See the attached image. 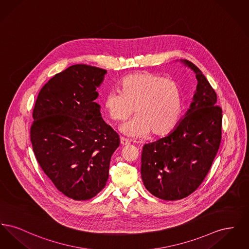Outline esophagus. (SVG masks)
Wrapping results in <instances>:
<instances>
[{"label": "esophagus", "mask_w": 249, "mask_h": 249, "mask_svg": "<svg viewBox=\"0 0 249 249\" xmlns=\"http://www.w3.org/2000/svg\"><path fill=\"white\" fill-rule=\"evenodd\" d=\"M120 144L121 145H127V144H130V142L127 141L126 139H124V138H120Z\"/></svg>", "instance_id": "esophagus-1"}]
</instances>
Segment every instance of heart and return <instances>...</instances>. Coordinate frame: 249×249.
Masks as SVG:
<instances>
[{
    "mask_svg": "<svg viewBox=\"0 0 249 249\" xmlns=\"http://www.w3.org/2000/svg\"><path fill=\"white\" fill-rule=\"evenodd\" d=\"M119 91L108 92L104 101L107 115L113 121L124 122L133 113L136 117L121 128L131 138H142L152 132L164 135L180 119L183 101L179 84L149 71L125 76Z\"/></svg>",
    "mask_w": 249,
    "mask_h": 249,
    "instance_id": "heart-1",
    "label": "heart"
}]
</instances>
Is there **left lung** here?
I'll return each instance as SVG.
<instances>
[{
	"label": "left lung",
	"mask_w": 249,
	"mask_h": 249,
	"mask_svg": "<svg viewBox=\"0 0 249 249\" xmlns=\"http://www.w3.org/2000/svg\"><path fill=\"white\" fill-rule=\"evenodd\" d=\"M182 62L196 73L193 102L175 130L143 145L141 158L145 189L165 201L186 198L200 187L221 142L222 109L216 106V94L195 64Z\"/></svg>",
	"instance_id": "obj_1"
}]
</instances>
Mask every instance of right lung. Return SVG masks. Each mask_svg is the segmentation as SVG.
Wrapping results in <instances>:
<instances>
[{
	"label": "right lung",
	"mask_w": 249,
	"mask_h": 249,
	"mask_svg": "<svg viewBox=\"0 0 249 249\" xmlns=\"http://www.w3.org/2000/svg\"><path fill=\"white\" fill-rule=\"evenodd\" d=\"M106 73L71 65L41 89L34 108L31 142L36 160L55 187L75 201L89 200L106 187L120 142L95 102Z\"/></svg>",
	"instance_id": "right-lung-1"
}]
</instances>
